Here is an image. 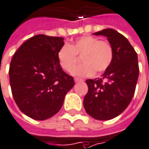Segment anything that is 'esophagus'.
Instances as JSON below:
<instances>
[{"mask_svg": "<svg viewBox=\"0 0 149 149\" xmlns=\"http://www.w3.org/2000/svg\"><path fill=\"white\" fill-rule=\"evenodd\" d=\"M83 79H79V78H74V82L75 83H79V82H83Z\"/></svg>", "mask_w": 149, "mask_h": 149, "instance_id": "34e87169", "label": "esophagus"}]
</instances>
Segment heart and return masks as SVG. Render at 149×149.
I'll use <instances>...</instances> for the list:
<instances>
[{
	"instance_id": "obj_1",
	"label": "heart",
	"mask_w": 149,
	"mask_h": 149,
	"mask_svg": "<svg viewBox=\"0 0 149 149\" xmlns=\"http://www.w3.org/2000/svg\"><path fill=\"white\" fill-rule=\"evenodd\" d=\"M82 55V65L73 69L77 60ZM113 49L109 42L100 40L92 36H83L60 48L57 54V61L66 72L78 77L92 76L95 72L103 73L111 65L113 60Z\"/></svg>"
}]
</instances>
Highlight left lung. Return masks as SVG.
Masks as SVG:
<instances>
[{
	"instance_id": "8db88e82",
	"label": "left lung",
	"mask_w": 149,
	"mask_h": 149,
	"mask_svg": "<svg viewBox=\"0 0 149 149\" xmlns=\"http://www.w3.org/2000/svg\"><path fill=\"white\" fill-rule=\"evenodd\" d=\"M94 35L106 36L114 55L101 79L86 81L88 92L84 106L88 115L104 121L121 114L131 103L139 77L138 57L127 39L115 30L107 28Z\"/></svg>"
}]
</instances>
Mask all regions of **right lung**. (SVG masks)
Returning a JSON list of instances; mask_svg holds the SVG:
<instances>
[{
    "mask_svg": "<svg viewBox=\"0 0 149 149\" xmlns=\"http://www.w3.org/2000/svg\"><path fill=\"white\" fill-rule=\"evenodd\" d=\"M63 45L64 38L37 35L24 42L11 60L12 95L19 109L33 119L55 115L74 85L73 77L57 61V52Z\"/></svg>",
    "mask_w": 149,
    "mask_h": 149,
    "instance_id": "add662e5",
    "label": "right lung"
}]
</instances>
